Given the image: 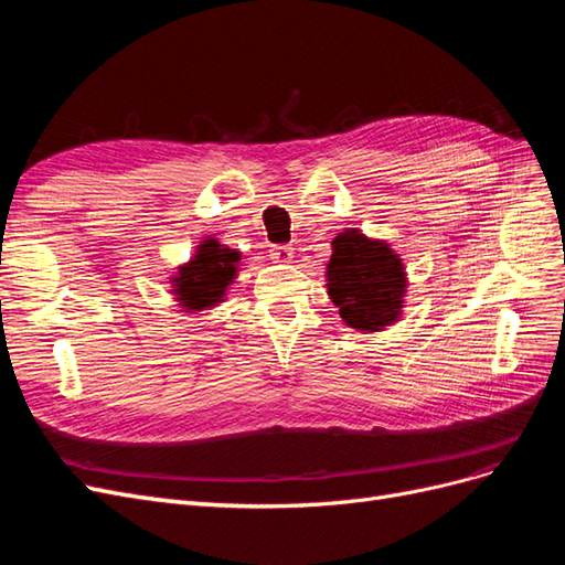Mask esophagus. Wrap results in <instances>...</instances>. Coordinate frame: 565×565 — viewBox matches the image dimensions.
<instances>
[{"label":"esophagus","mask_w":565,"mask_h":565,"mask_svg":"<svg viewBox=\"0 0 565 565\" xmlns=\"http://www.w3.org/2000/svg\"><path fill=\"white\" fill-rule=\"evenodd\" d=\"M268 256L276 264H289V262H292L295 252H292V247H289V245H276V247H270Z\"/></svg>","instance_id":"1"}]
</instances>
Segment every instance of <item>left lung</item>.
Masks as SVG:
<instances>
[{"mask_svg":"<svg viewBox=\"0 0 565 565\" xmlns=\"http://www.w3.org/2000/svg\"><path fill=\"white\" fill-rule=\"evenodd\" d=\"M324 278L341 320L358 332H382L403 313L407 273L386 241L344 228L332 241Z\"/></svg>","mask_w":565,"mask_h":565,"instance_id":"obj_1","label":"left lung"}]
</instances>
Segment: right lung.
Listing matches in <instances>:
<instances>
[{
	"label": "right lung",
	"instance_id": "right-lung-1",
	"mask_svg": "<svg viewBox=\"0 0 565 565\" xmlns=\"http://www.w3.org/2000/svg\"><path fill=\"white\" fill-rule=\"evenodd\" d=\"M243 254L221 245L216 237H204L195 247L191 262L177 268L172 276V295L185 313L210 311L226 297L228 285L237 278Z\"/></svg>",
	"mask_w": 565,
	"mask_h": 565
}]
</instances>
